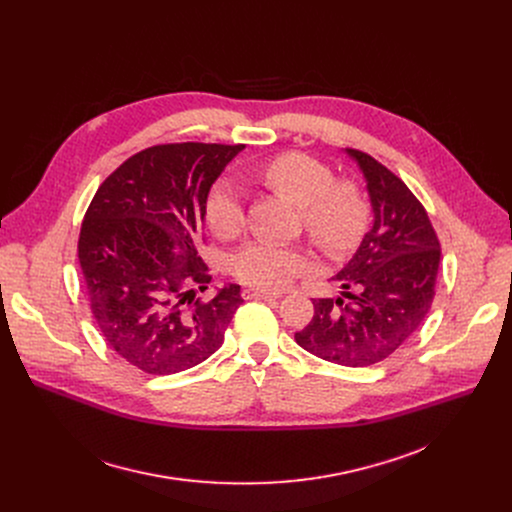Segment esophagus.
Wrapping results in <instances>:
<instances>
[{"label":"esophagus","mask_w":512,"mask_h":512,"mask_svg":"<svg viewBox=\"0 0 512 512\" xmlns=\"http://www.w3.org/2000/svg\"><path fill=\"white\" fill-rule=\"evenodd\" d=\"M243 298H245V300H277L279 294H273V291H263V289L245 287V289H243Z\"/></svg>","instance_id":"1"}]
</instances>
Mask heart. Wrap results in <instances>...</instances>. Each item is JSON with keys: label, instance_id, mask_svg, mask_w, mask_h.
I'll list each match as a JSON object with an SVG mask.
<instances>
[{"label": "heart", "instance_id": "heart-1", "mask_svg": "<svg viewBox=\"0 0 512 512\" xmlns=\"http://www.w3.org/2000/svg\"><path fill=\"white\" fill-rule=\"evenodd\" d=\"M255 176L300 206L310 241L328 255L356 247L371 221V200L354 178H336L330 164L304 152H283L255 168ZM204 218L221 239H235L247 221L241 190L229 178L214 182L204 200ZM233 277L257 289H279L312 269L304 249L273 241H249L229 259Z\"/></svg>", "mask_w": 512, "mask_h": 512}]
</instances>
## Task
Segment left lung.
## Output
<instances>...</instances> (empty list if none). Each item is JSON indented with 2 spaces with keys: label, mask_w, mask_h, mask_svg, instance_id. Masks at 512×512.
I'll use <instances>...</instances> for the list:
<instances>
[{
  "label": "left lung",
  "mask_w": 512,
  "mask_h": 512,
  "mask_svg": "<svg viewBox=\"0 0 512 512\" xmlns=\"http://www.w3.org/2000/svg\"><path fill=\"white\" fill-rule=\"evenodd\" d=\"M348 154L367 178L375 225L334 277L347 300H314V316L296 342L342 367H371L423 326L442 247L427 210L395 172L360 150Z\"/></svg>",
  "instance_id": "left-lung-1"
}]
</instances>
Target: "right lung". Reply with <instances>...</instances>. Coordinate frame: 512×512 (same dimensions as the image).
<instances>
[{
	"mask_svg": "<svg viewBox=\"0 0 512 512\" xmlns=\"http://www.w3.org/2000/svg\"><path fill=\"white\" fill-rule=\"evenodd\" d=\"M243 150L223 143H160L127 158L93 196L79 261L95 324L123 360L148 375L196 367L223 346L243 304L229 285L196 298L212 279L198 255L204 200Z\"/></svg>",
	"mask_w": 512,
	"mask_h": 512,
	"instance_id": "add662e5",
	"label": "right lung"
}]
</instances>
